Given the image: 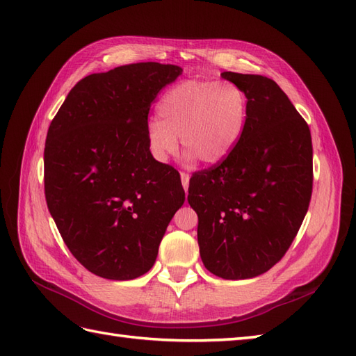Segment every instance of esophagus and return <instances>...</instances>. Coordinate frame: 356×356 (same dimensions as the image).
<instances>
[{
  "label": "esophagus",
  "instance_id": "34e87169",
  "mask_svg": "<svg viewBox=\"0 0 356 356\" xmlns=\"http://www.w3.org/2000/svg\"><path fill=\"white\" fill-rule=\"evenodd\" d=\"M180 179H182V185H184V190H188V185H190V174L182 171L180 172Z\"/></svg>",
  "mask_w": 356,
  "mask_h": 356
}]
</instances>
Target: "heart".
<instances>
[{"label": "heart", "mask_w": 356, "mask_h": 356, "mask_svg": "<svg viewBox=\"0 0 356 356\" xmlns=\"http://www.w3.org/2000/svg\"><path fill=\"white\" fill-rule=\"evenodd\" d=\"M159 118L147 125L149 153L166 162L180 136L190 156L208 165L222 162L237 147L248 120V96L231 81L186 79L159 102Z\"/></svg>", "instance_id": "obj_1"}]
</instances>
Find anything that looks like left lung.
<instances>
[{"label":"left lung","instance_id":"1","mask_svg":"<svg viewBox=\"0 0 356 356\" xmlns=\"http://www.w3.org/2000/svg\"><path fill=\"white\" fill-rule=\"evenodd\" d=\"M243 88L248 120L232 153L195 172L188 202L197 213L205 268L225 280L252 278L283 259L312 195V139L282 88L261 74L223 72Z\"/></svg>","mask_w":356,"mask_h":356}]
</instances>
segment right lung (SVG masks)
<instances>
[{
  "label": "right lung",
  "mask_w": 356,
  "mask_h": 356,
  "mask_svg": "<svg viewBox=\"0 0 356 356\" xmlns=\"http://www.w3.org/2000/svg\"><path fill=\"white\" fill-rule=\"evenodd\" d=\"M182 69L138 63L81 79L53 118L44 193L64 243L92 274L133 280L156 261L185 191L147 142L157 93Z\"/></svg>",
  "instance_id": "add662e5"
}]
</instances>
